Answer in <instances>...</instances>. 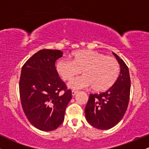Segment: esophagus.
<instances>
[{
  "mask_svg": "<svg viewBox=\"0 0 149 149\" xmlns=\"http://www.w3.org/2000/svg\"><path fill=\"white\" fill-rule=\"evenodd\" d=\"M77 93H78V91H75V90H72V91H71V95H72V96L76 95Z\"/></svg>",
  "mask_w": 149,
  "mask_h": 149,
  "instance_id": "obj_1",
  "label": "esophagus"
}]
</instances>
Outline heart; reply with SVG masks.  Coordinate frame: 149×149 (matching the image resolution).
Segmentation results:
<instances>
[{
  "instance_id": "obj_1",
  "label": "heart",
  "mask_w": 149,
  "mask_h": 149,
  "mask_svg": "<svg viewBox=\"0 0 149 149\" xmlns=\"http://www.w3.org/2000/svg\"><path fill=\"white\" fill-rule=\"evenodd\" d=\"M72 61L60 59L56 62L58 74L64 81H71L80 72L84 76L69 84L72 89L92 86L93 91L105 92L113 86L120 75V64L116 59L102 53L88 49L71 53Z\"/></svg>"
}]
</instances>
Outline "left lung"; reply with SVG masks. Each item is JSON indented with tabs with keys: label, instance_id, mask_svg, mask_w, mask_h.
<instances>
[{
	"label": "left lung",
	"instance_id": "8db88e82",
	"mask_svg": "<svg viewBox=\"0 0 149 149\" xmlns=\"http://www.w3.org/2000/svg\"><path fill=\"white\" fill-rule=\"evenodd\" d=\"M120 66L116 83L107 91L90 94L85 109L87 121L100 130H109L116 125L125 113L130 94V77L127 65L113 52Z\"/></svg>",
	"mask_w": 149,
	"mask_h": 149
}]
</instances>
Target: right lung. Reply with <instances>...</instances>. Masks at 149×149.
Here are the masks:
<instances>
[{
    "label": "right lung",
    "mask_w": 149,
    "mask_h": 149,
    "mask_svg": "<svg viewBox=\"0 0 149 149\" xmlns=\"http://www.w3.org/2000/svg\"><path fill=\"white\" fill-rule=\"evenodd\" d=\"M62 54L58 49H41L22 68V109L31 123L42 131H52L62 123L66 108L72 98L71 91L59 77L54 65ZM61 91L64 94L61 95Z\"/></svg>",
    "instance_id": "obj_1"
}]
</instances>
